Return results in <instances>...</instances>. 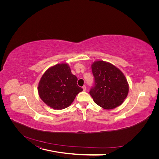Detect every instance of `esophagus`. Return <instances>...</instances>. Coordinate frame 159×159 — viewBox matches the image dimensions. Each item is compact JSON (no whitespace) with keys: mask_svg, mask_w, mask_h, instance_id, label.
I'll return each instance as SVG.
<instances>
[{"mask_svg":"<svg viewBox=\"0 0 159 159\" xmlns=\"http://www.w3.org/2000/svg\"><path fill=\"white\" fill-rule=\"evenodd\" d=\"M82 89H83V91H86V86L85 85H84L82 86Z\"/></svg>","mask_w":159,"mask_h":159,"instance_id":"1","label":"esophagus"}]
</instances>
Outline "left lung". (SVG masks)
<instances>
[{"instance_id": "8db88e82", "label": "left lung", "mask_w": 159, "mask_h": 159, "mask_svg": "<svg viewBox=\"0 0 159 159\" xmlns=\"http://www.w3.org/2000/svg\"><path fill=\"white\" fill-rule=\"evenodd\" d=\"M94 84L89 94L94 102L106 110H112L122 104L127 97L129 86L122 72L114 65L102 61L91 65Z\"/></svg>"}]
</instances>
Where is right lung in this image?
Segmentation results:
<instances>
[{
  "label": "right lung",
  "mask_w": 159,
  "mask_h": 159,
  "mask_svg": "<svg viewBox=\"0 0 159 159\" xmlns=\"http://www.w3.org/2000/svg\"><path fill=\"white\" fill-rule=\"evenodd\" d=\"M77 78L71 73L67 64H58L49 68L42 76L38 86L40 98L54 110H62L70 106L83 89Z\"/></svg>",
  "instance_id": "add662e5"
}]
</instances>
